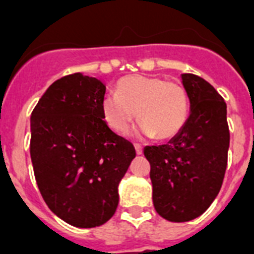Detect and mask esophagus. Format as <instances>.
Segmentation results:
<instances>
[{
	"instance_id": "34e87169",
	"label": "esophagus",
	"mask_w": 254,
	"mask_h": 254,
	"mask_svg": "<svg viewBox=\"0 0 254 254\" xmlns=\"http://www.w3.org/2000/svg\"><path fill=\"white\" fill-rule=\"evenodd\" d=\"M134 149H135V153H137V155H141L142 154V146H139V145H137V143H135L134 145Z\"/></svg>"
}]
</instances>
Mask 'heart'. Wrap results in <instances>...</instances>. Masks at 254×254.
Returning a JSON list of instances; mask_svg holds the SVG:
<instances>
[{"label": "heart", "instance_id": "obj_1", "mask_svg": "<svg viewBox=\"0 0 254 254\" xmlns=\"http://www.w3.org/2000/svg\"><path fill=\"white\" fill-rule=\"evenodd\" d=\"M189 112V97L183 85L161 76H124L117 81L116 93H108L101 100L104 121L119 134H125L138 117V134L174 138L183 130Z\"/></svg>", "mask_w": 254, "mask_h": 254}]
</instances>
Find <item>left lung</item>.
<instances>
[{"mask_svg": "<svg viewBox=\"0 0 254 254\" xmlns=\"http://www.w3.org/2000/svg\"><path fill=\"white\" fill-rule=\"evenodd\" d=\"M190 100L183 130L166 143L146 146L153 204L159 216L174 223L196 219L220 191L228 158L227 104L204 79L182 73Z\"/></svg>", "mask_w": 254, "mask_h": 254, "instance_id": "left-lung-1", "label": "left lung"}]
</instances>
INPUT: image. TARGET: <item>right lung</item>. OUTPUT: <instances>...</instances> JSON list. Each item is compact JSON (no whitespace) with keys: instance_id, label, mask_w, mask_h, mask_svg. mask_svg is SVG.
<instances>
[{"instance_id":"add662e5","label":"right lung","mask_w":254,"mask_h":254,"mask_svg":"<svg viewBox=\"0 0 254 254\" xmlns=\"http://www.w3.org/2000/svg\"><path fill=\"white\" fill-rule=\"evenodd\" d=\"M105 85L73 73L54 81L31 113L30 155L42 197L77 228L107 223L119 205V185L134 146L101 116Z\"/></svg>"}]
</instances>
